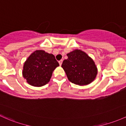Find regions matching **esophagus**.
<instances>
[{
	"label": "esophagus",
	"mask_w": 126,
	"mask_h": 126,
	"mask_svg": "<svg viewBox=\"0 0 126 126\" xmlns=\"http://www.w3.org/2000/svg\"><path fill=\"white\" fill-rule=\"evenodd\" d=\"M62 62H63V60H60V61H59V64L60 65H62Z\"/></svg>",
	"instance_id": "1"
}]
</instances>
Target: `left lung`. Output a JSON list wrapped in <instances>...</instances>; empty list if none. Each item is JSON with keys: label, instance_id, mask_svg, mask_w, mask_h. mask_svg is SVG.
Segmentation results:
<instances>
[{"label": "left lung", "instance_id": "1", "mask_svg": "<svg viewBox=\"0 0 126 126\" xmlns=\"http://www.w3.org/2000/svg\"><path fill=\"white\" fill-rule=\"evenodd\" d=\"M62 67L65 71L68 80L80 86L87 85L95 80L97 67L94 60L80 49H75L67 54Z\"/></svg>", "mask_w": 126, "mask_h": 126}]
</instances>
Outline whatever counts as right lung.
I'll list each match as a JSON object with an SVG mask.
<instances>
[{
    "label": "right lung",
    "mask_w": 126,
    "mask_h": 126,
    "mask_svg": "<svg viewBox=\"0 0 126 126\" xmlns=\"http://www.w3.org/2000/svg\"><path fill=\"white\" fill-rule=\"evenodd\" d=\"M59 66L53 54L37 50L25 62L22 75L30 85L41 87L49 81L53 71Z\"/></svg>",
    "instance_id": "right-lung-1"
}]
</instances>
